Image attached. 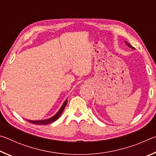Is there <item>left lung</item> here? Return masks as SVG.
Instances as JSON below:
<instances>
[{
	"label": "left lung",
	"instance_id": "obj_1",
	"mask_svg": "<svg viewBox=\"0 0 156 156\" xmlns=\"http://www.w3.org/2000/svg\"><path fill=\"white\" fill-rule=\"evenodd\" d=\"M125 43H126V45H127L129 47H130V48H131L132 49H134V47H132L131 45V44H129V43H127V42H126V41H125Z\"/></svg>",
	"mask_w": 156,
	"mask_h": 156
}]
</instances>
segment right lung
<instances>
[{
    "label": "right lung",
    "instance_id": "add662e5",
    "mask_svg": "<svg viewBox=\"0 0 156 156\" xmlns=\"http://www.w3.org/2000/svg\"><path fill=\"white\" fill-rule=\"evenodd\" d=\"M67 104V99L64 102H63V104L61 106V107L60 108V109L58 111V112L56 113V114H55L54 116H52V117L48 118V119L40 120H27V121H28V122H30L32 123V124H35V125H48V124L54 122V121H56V120L58 119L60 116L61 115L63 111H64Z\"/></svg>",
    "mask_w": 156,
    "mask_h": 156
}]
</instances>
